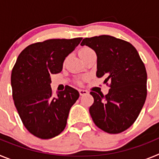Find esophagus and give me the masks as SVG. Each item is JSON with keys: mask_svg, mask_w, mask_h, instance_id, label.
Masks as SVG:
<instances>
[{"mask_svg": "<svg viewBox=\"0 0 159 159\" xmlns=\"http://www.w3.org/2000/svg\"><path fill=\"white\" fill-rule=\"evenodd\" d=\"M79 92H80V95H86V94L88 93V91H87V90H84V89H80V90H79Z\"/></svg>", "mask_w": 159, "mask_h": 159, "instance_id": "esophagus-1", "label": "esophagus"}]
</instances>
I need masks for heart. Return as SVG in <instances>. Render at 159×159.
<instances>
[{
    "mask_svg": "<svg viewBox=\"0 0 159 159\" xmlns=\"http://www.w3.org/2000/svg\"><path fill=\"white\" fill-rule=\"evenodd\" d=\"M92 50L90 48H88V47H84L82 48H80V50L79 51V56H80V57H82L83 56H84L85 54H87V53L90 52H92Z\"/></svg>",
    "mask_w": 159,
    "mask_h": 159,
    "instance_id": "heart-1",
    "label": "heart"
}]
</instances>
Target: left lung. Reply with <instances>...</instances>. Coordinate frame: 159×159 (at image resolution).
<instances>
[{"mask_svg":"<svg viewBox=\"0 0 159 159\" xmlns=\"http://www.w3.org/2000/svg\"><path fill=\"white\" fill-rule=\"evenodd\" d=\"M95 52L96 76L111 83L106 95L91 92L94 102L90 115L97 127L119 134L134 123L147 98V74L135 48L129 42L108 35L85 38L80 43Z\"/></svg>","mask_w":159,"mask_h":159,"instance_id":"8db88e82","label":"left lung"}]
</instances>
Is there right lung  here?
<instances>
[{
  "instance_id": "right-lung-1",
  "label": "right lung",
  "mask_w": 159,
  "mask_h": 159,
  "mask_svg": "<svg viewBox=\"0 0 159 159\" xmlns=\"http://www.w3.org/2000/svg\"><path fill=\"white\" fill-rule=\"evenodd\" d=\"M81 40L78 37L38 42L25 48L17 57L11 75L12 98L22 123L36 137L48 139L65 128L80 93L68 86L54 97L50 75L62 71L65 58Z\"/></svg>"
}]
</instances>
